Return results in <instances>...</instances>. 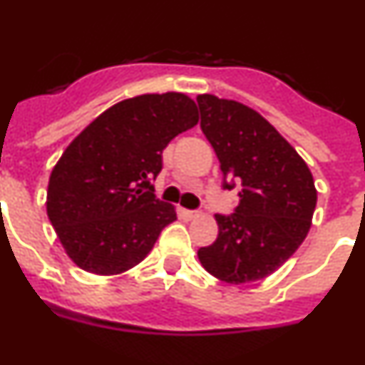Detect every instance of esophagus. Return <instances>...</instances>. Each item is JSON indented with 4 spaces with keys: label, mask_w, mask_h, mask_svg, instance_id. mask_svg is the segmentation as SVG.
Here are the masks:
<instances>
[{
    "label": "esophagus",
    "mask_w": 365,
    "mask_h": 365,
    "mask_svg": "<svg viewBox=\"0 0 365 365\" xmlns=\"http://www.w3.org/2000/svg\"><path fill=\"white\" fill-rule=\"evenodd\" d=\"M182 215H185V217L190 221V219L199 217V215H201V214H199V212H192V210H182Z\"/></svg>",
    "instance_id": "esophagus-1"
}]
</instances>
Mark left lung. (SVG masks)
<instances>
[{"mask_svg": "<svg viewBox=\"0 0 365 365\" xmlns=\"http://www.w3.org/2000/svg\"><path fill=\"white\" fill-rule=\"evenodd\" d=\"M197 104L202 133L221 163L222 186L241 188L235 214L215 215L217 240L199 248V261L221 282H257L307 237L318 199L314 179L298 151L252 108L208 93Z\"/></svg>", "mask_w": 365, "mask_h": 365, "instance_id": "left-lung-1", "label": "left lung"}]
</instances>
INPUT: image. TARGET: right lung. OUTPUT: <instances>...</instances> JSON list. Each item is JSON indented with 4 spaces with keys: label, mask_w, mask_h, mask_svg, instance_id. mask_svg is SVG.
I'll return each instance as SVG.
<instances>
[{
    "label": "right lung",
    "mask_w": 365,
    "mask_h": 365,
    "mask_svg": "<svg viewBox=\"0 0 365 365\" xmlns=\"http://www.w3.org/2000/svg\"><path fill=\"white\" fill-rule=\"evenodd\" d=\"M197 122L185 93H148L111 106L73 138L51 172L45 205L74 265L117 276L151 252L177 212L146 188L164 148Z\"/></svg>",
    "instance_id": "add662e5"
}]
</instances>
